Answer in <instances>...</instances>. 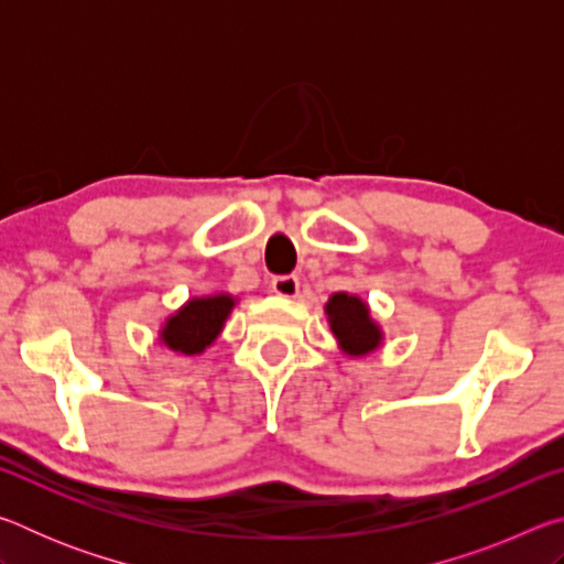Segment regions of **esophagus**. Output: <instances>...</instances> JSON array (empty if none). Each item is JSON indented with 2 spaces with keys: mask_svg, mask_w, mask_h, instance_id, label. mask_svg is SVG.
I'll list each match as a JSON object with an SVG mask.
<instances>
[{
  "mask_svg": "<svg viewBox=\"0 0 564 564\" xmlns=\"http://www.w3.org/2000/svg\"><path fill=\"white\" fill-rule=\"evenodd\" d=\"M271 289L275 295H283V299H295L301 289L299 275H275L271 281Z\"/></svg>",
  "mask_w": 564,
  "mask_h": 564,
  "instance_id": "esophagus-1",
  "label": "esophagus"
}]
</instances>
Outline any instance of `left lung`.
<instances>
[{"mask_svg": "<svg viewBox=\"0 0 564 564\" xmlns=\"http://www.w3.org/2000/svg\"><path fill=\"white\" fill-rule=\"evenodd\" d=\"M326 316L346 356H368L383 343V330L370 318L368 303L358 295L333 293L326 303Z\"/></svg>", "mask_w": 564, "mask_h": 564, "instance_id": "1", "label": "left lung"}]
</instances>
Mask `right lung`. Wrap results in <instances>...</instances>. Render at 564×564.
I'll return each mask as SVG.
<instances>
[{"instance_id":"obj_1","label":"right lung","mask_w":564,"mask_h":564,"mask_svg":"<svg viewBox=\"0 0 564 564\" xmlns=\"http://www.w3.org/2000/svg\"><path fill=\"white\" fill-rule=\"evenodd\" d=\"M236 299L228 293L191 299L186 305L169 316L161 328V343L181 356H198L218 338L226 318L231 316Z\"/></svg>"}]
</instances>
